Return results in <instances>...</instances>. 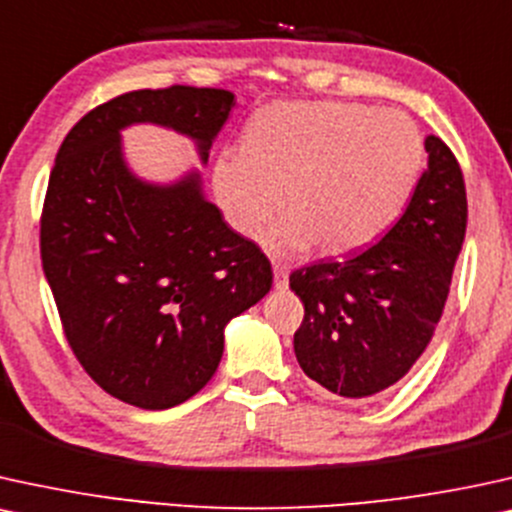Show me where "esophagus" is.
Listing matches in <instances>:
<instances>
[{
    "instance_id": "esophagus-1",
    "label": "esophagus",
    "mask_w": 512,
    "mask_h": 512,
    "mask_svg": "<svg viewBox=\"0 0 512 512\" xmlns=\"http://www.w3.org/2000/svg\"><path fill=\"white\" fill-rule=\"evenodd\" d=\"M274 286L276 290L288 288V267L283 262H274Z\"/></svg>"
}]
</instances>
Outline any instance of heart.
Returning <instances> with one entry per match:
<instances>
[{
  "instance_id": "1",
  "label": "heart",
  "mask_w": 512,
  "mask_h": 512,
  "mask_svg": "<svg viewBox=\"0 0 512 512\" xmlns=\"http://www.w3.org/2000/svg\"><path fill=\"white\" fill-rule=\"evenodd\" d=\"M423 137L401 111L361 103H274L250 120L243 148H224L212 186L226 222L274 252L364 248L406 210L423 172Z\"/></svg>"
}]
</instances>
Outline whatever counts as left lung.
<instances>
[{
	"label": "left lung",
	"instance_id": "obj_1",
	"mask_svg": "<svg viewBox=\"0 0 512 512\" xmlns=\"http://www.w3.org/2000/svg\"><path fill=\"white\" fill-rule=\"evenodd\" d=\"M428 170L378 243L290 274L304 304L295 333L302 371L345 399H366L404 378L430 345L463 248L468 198L456 155L425 139Z\"/></svg>",
	"mask_w": 512,
	"mask_h": 512
}]
</instances>
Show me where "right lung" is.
<instances>
[{
  "instance_id": "right-lung-1",
  "label": "right lung",
  "mask_w": 512,
  "mask_h": 512,
  "mask_svg": "<svg viewBox=\"0 0 512 512\" xmlns=\"http://www.w3.org/2000/svg\"><path fill=\"white\" fill-rule=\"evenodd\" d=\"M226 89H139L70 129L49 174L42 267L63 333L89 378L139 409H170L203 390L224 326L269 293L271 264L200 191V174L148 184L129 172L120 129L153 122L196 141L200 160L224 127Z\"/></svg>"
}]
</instances>
